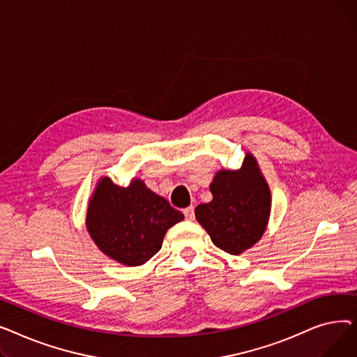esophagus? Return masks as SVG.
Returning <instances> with one entry per match:
<instances>
[{"mask_svg":"<svg viewBox=\"0 0 357 357\" xmlns=\"http://www.w3.org/2000/svg\"><path fill=\"white\" fill-rule=\"evenodd\" d=\"M183 214H185L186 220H194V207H192V205H191V207H188V208H185Z\"/></svg>","mask_w":357,"mask_h":357,"instance_id":"esophagus-1","label":"esophagus"}]
</instances>
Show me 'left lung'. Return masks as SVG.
<instances>
[{
	"mask_svg": "<svg viewBox=\"0 0 357 357\" xmlns=\"http://www.w3.org/2000/svg\"><path fill=\"white\" fill-rule=\"evenodd\" d=\"M213 201L199 204L195 217L214 245L230 255L252 248L264 234L271 192L256 159L248 155L238 171H220L210 185Z\"/></svg>",
	"mask_w": 357,
	"mask_h": 357,
	"instance_id": "left-lung-1",
	"label": "left lung"
}]
</instances>
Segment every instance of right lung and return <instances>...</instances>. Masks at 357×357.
I'll return each instance as SVG.
<instances>
[{
  "mask_svg": "<svg viewBox=\"0 0 357 357\" xmlns=\"http://www.w3.org/2000/svg\"><path fill=\"white\" fill-rule=\"evenodd\" d=\"M182 220L181 211L142 181L121 188L104 178L89 201L86 227L107 256L139 266L160 250L166 230Z\"/></svg>",
  "mask_w": 357,
  "mask_h": 357,
  "instance_id": "obj_1",
  "label": "right lung"
}]
</instances>
